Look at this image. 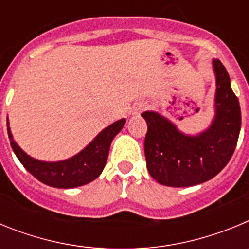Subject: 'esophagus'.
Masks as SVG:
<instances>
[{
    "label": "esophagus",
    "mask_w": 249,
    "mask_h": 249,
    "mask_svg": "<svg viewBox=\"0 0 249 249\" xmlns=\"http://www.w3.org/2000/svg\"><path fill=\"white\" fill-rule=\"evenodd\" d=\"M143 109H146V103L138 102L133 106V109H132V112H133V114H137V113H140V112L143 111Z\"/></svg>",
    "instance_id": "esophagus-1"
}]
</instances>
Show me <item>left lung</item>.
<instances>
[{
  "mask_svg": "<svg viewBox=\"0 0 249 249\" xmlns=\"http://www.w3.org/2000/svg\"><path fill=\"white\" fill-rule=\"evenodd\" d=\"M215 74L214 118L196 136L184 135L166 117L146 111L144 156L149 175L169 187H190L212 179L230 162L241 131V107L231 87L230 74L213 59Z\"/></svg>",
  "mask_w": 249,
  "mask_h": 249,
  "instance_id": "1",
  "label": "left lung"
}]
</instances>
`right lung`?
<instances>
[{
    "mask_svg": "<svg viewBox=\"0 0 249 249\" xmlns=\"http://www.w3.org/2000/svg\"><path fill=\"white\" fill-rule=\"evenodd\" d=\"M126 118L116 121L96 136L89 146L73 157L58 162H43L28 156L19 148L11 133L7 120L10 143L22 166L39 182L56 188H74L87 184L102 173L108 158L109 146L118 132L123 128Z\"/></svg>",
    "mask_w": 249,
    "mask_h": 249,
    "instance_id": "obj_1",
    "label": "right lung"
}]
</instances>
